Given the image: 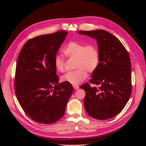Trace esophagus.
Here are the masks:
<instances>
[{
	"instance_id": "esophagus-1",
	"label": "esophagus",
	"mask_w": 146,
	"mask_h": 146,
	"mask_svg": "<svg viewBox=\"0 0 146 146\" xmlns=\"http://www.w3.org/2000/svg\"><path fill=\"white\" fill-rule=\"evenodd\" d=\"M73 87L74 89H78L79 86L78 85H73Z\"/></svg>"
}]
</instances>
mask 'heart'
Instances as JSON below:
<instances>
[{"mask_svg": "<svg viewBox=\"0 0 146 146\" xmlns=\"http://www.w3.org/2000/svg\"><path fill=\"white\" fill-rule=\"evenodd\" d=\"M63 52L70 58H76L74 68L76 69L61 76L62 82L77 85L87 78V72L93 73L99 65V53L94 44L85 45L72 41L67 44ZM54 66L58 72H65L66 63L64 58L61 55H56Z\"/></svg>", "mask_w": 146, "mask_h": 146, "instance_id": "obj_1", "label": "heart"}]
</instances>
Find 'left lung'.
Wrapping results in <instances>:
<instances>
[{
	"instance_id": "left-lung-1",
	"label": "left lung",
	"mask_w": 146,
	"mask_h": 146,
	"mask_svg": "<svg viewBox=\"0 0 146 146\" xmlns=\"http://www.w3.org/2000/svg\"><path fill=\"white\" fill-rule=\"evenodd\" d=\"M97 41L99 63L89 83L80 86L86 92L85 108L91 117L108 119L125 107L131 94V61L128 52L117 37L106 31H80ZM98 86L91 87L90 83Z\"/></svg>"
}]
</instances>
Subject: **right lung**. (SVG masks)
<instances>
[{
    "label": "right lung",
    "instance_id": "add662e5",
    "mask_svg": "<svg viewBox=\"0 0 146 146\" xmlns=\"http://www.w3.org/2000/svg\"><path fill=\"white\" fill-rule=\"evenodd\" d=\"M68 32L64 31L28 40L18 57L15 91L22 110L33 120L50 124L65 112L73 88L70 83H58L54 58Z\"/></svg>",
    "mask_w": 146,
    "mask_h": 146
}]
</instances>
